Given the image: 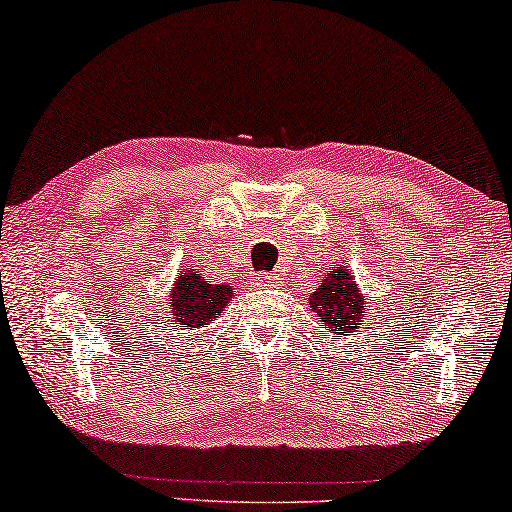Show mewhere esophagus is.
Returning <instances> with one entry per match:
<instances>
[{"mask_svg": "<svg viewBox=\"0 0 512 512\" xmlns=\"http://www.w3.org/2000/svg\"><path fill=\"white\" fill-rule=\"evenodd\" d=\"M278 281H281V278H278L276 274H255V276H252V286H257V288H271V286H276Z\"/></svg>", "mask_w": 512, "mask_h": 512, "instance_id": "esophagus-1", "label": "esophagus"}]
</instances>
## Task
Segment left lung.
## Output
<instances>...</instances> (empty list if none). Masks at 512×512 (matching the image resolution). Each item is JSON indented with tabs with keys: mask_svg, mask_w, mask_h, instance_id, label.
<instances>
[{
	"mask_svg": "<svg viewBox=\"0 0 512 512\" xmlns=\"http://www.w3.org/2000/svg\"><path fill=\"white\" fill-rule=\"evenodd\" d=\"M307 302L333 340L357 333L366 314V295L361 293L352 271L342 264H333L331 271L321 278V286L309 293Z\"/></svg>",
	"mask_w": 512,
	"mask_h": 512,
	"instance_id": "8db88e82",
	"label": "left lung"
}]
</instances>
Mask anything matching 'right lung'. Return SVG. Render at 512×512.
I'll list each match as a JSON object with an SVG mask.
<instances>
[{
	"label": "right lung",
	"mask_w": 512,
	"mask_h": 512,
	"mask_svg": "<svg viewBox=\"0 0 512 512\" xmlns=\"http://www.w3.org/2000/svg\"><path fill=\"white\" fill-rule=\"evenodd\" d=\"M231 297H236V288L229 283H212L196 269H181L167 293V319L181 331H198L222 316Z\"/></svg>",
	"instance_id": "obj_1"
}]
</instances>
